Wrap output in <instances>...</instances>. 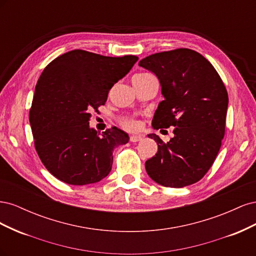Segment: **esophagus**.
I'll list each match as a JSON object with an SVG mask.
<instances>
[{"label": "esophagus", "mask_w": 256, "mask_h": 256, "mask_svg": "<svg viewBox=\"0 0 256 256\" xmlns=\"http://www.w3.org/2000/svg\"><path fill=\"white\" fill-rule=\"evenodd\" d=\"M142 138H142L141 136H131L129 140H130L131 142L136 143V142H138V141H142Z\"/></svg>", "instance_id": "esophagus-1"}]
</instances>
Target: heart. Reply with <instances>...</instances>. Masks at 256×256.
Returning a JSON list of instances; mask_svg holds the SVG:
<instances>
[{
    "label": "heart",
    "mask_w": 256,
    "mask_h": 256,
    "mask_svg": "<svg viewBox=\"0 0 256 256\" xmlns=\"http://www.w3.org/2000/svg\"><path fill=\"white\" fill-rule=\"evenodd\" d=\"M148 74H138L136 76H147ZM120 125L128 131H138L142 127L140 120L134 118H124L120 122Z\"/></svg>",
    "instance_id": "1"
}]
</instances>
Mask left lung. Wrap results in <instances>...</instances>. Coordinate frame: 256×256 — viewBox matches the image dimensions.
<instances>
[{
  "instance_id": "1",
  "label": "left lung",
  "mask_w": 256,
  "mask_h": 256,
  "mask_svg": "<svg viewBox=\"0 0 256 256\" xmlns=\"http://www.w3.org/2000/svg\"><path fill=\"white\" fill-rule=\"evenodd\" d=\"M138 66L157 76L164 100L152 118L154 129L174 127L158 152L145 162L147 174L164 187L182 188L202 180L219 152L226 132L228 90L214 67L198 52L180 48L152 54Z\"/></svg>"
}]
</instances>
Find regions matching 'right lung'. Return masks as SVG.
<instances>
[{"instance_id": "right-lung-1", "label": "right lung", "mask_w": 256, "mask_h": 256, "mask_svg": "<svg viewBox=\"0 0 256 256\" xmlns=\"http://www.w3.org/2000/svg\"><path fill=\"white\" fill-rule=\"evenodd\" d=\"M138 60L136 56L111 58L76 49L44 69L30 122L38 156L60 182L83 186L110 173L113 150L128 143L129 136L116 127L99 134L90 128V113L106 104L113 85Z\"/></svg>"}]
</instances>
